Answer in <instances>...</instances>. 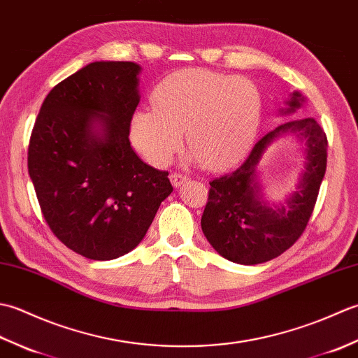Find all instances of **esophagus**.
Masks as SVG:
<instances>
[{"instance_id": "obj_1", "label": "esophagus", "mask_w": 358, "mask_h": 358, "mask_svg": "<svg viewBox=\"0 0 358 358\" xmlns=\"http://www.w3.org/2000/svg\"><path fill=\"white\" fill-rule=\"evenodd\" d=\"M171 181H172V185L175 187H178V186L183 185L185 181H187V177H186V175H183V173L173 172V173H171Z\"/></svg>"}]
</instances>
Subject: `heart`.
Returning <instances> with one entry per match:
<instances>
[{
  "label": "heart",
  "mask_w": 358,
  "mask_h": 358,
  "mask_svg": "<svg viewBox=\"0 0 358 358\" xmlns=\"http://www.w3.org/2000/svg\"><path fill=\"white\" fill-rule=\"evenodd\" d=\"M154 109L136 110L131 136L154 166L171 162L183 141L204 169L231 166L252 146L262 118V95L246 77L183 69L152 92Z\"/></svg>",
  "instance_id": "b5f03b06"
}]
</instances>
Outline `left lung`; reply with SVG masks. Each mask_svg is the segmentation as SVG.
<instances>
[{"label":"left lung","mask_w":358,"mask_h":358,"mask_svg":"<svg viewBox=\"0 0 358 358\" xmlns=\"http://www.w3.org/2000/svg\"><path fill=\"white\" fill-rule=\"evenodd\" d=\"M294 92L287 112L300 108ZM299 131L308 143L307 171L297 191L280 207L261 200L255 169L265 148L280 133ZM328 162V138L314 118L281 124L257 141L237 169L209 181L201 229L217 252L238 264L269 262L285 252L305 232L314 212Z\"/></svg>","instance_id":"left-lung-1"}]
</instances>
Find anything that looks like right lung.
I'll return each instance as SVG.
<instances>
[{
  "mask_svg": "<svg viewBox=\"0 0 358 358\" xmlns=\"http://www.w3.org/2000/svg\"><path fill=\"white\" fill-rule=\"evenodd\" d=\"M138 73L132 62L87 64L50 90L30 135L27 167L45 223L90 260L138 246L173 191L169 172L143 163L129 141Z\"/></svg>",
  "mask_w": 358,
  "mask_h": 358,
  "instance_id": "obj_1",
  "label": "right lung"
}]
</instances>
